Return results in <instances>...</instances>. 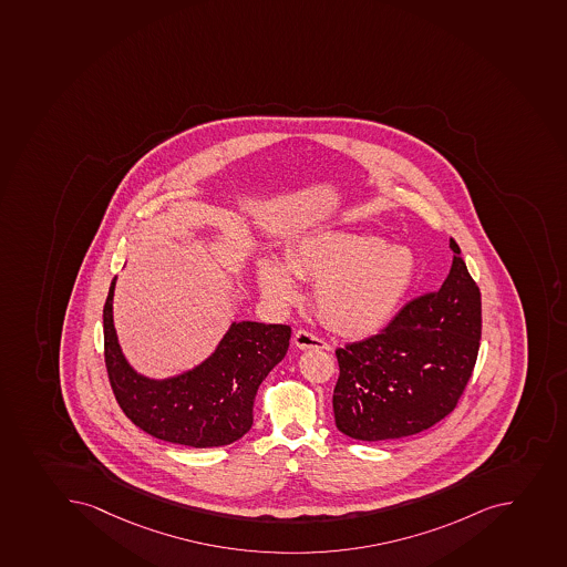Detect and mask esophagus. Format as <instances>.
I'll return each mask as SVG.
<instances>
[{
    "label": "esophagus",
    "mask_w": 567,
    "mask_h": 567,
    "mask_svg": "<svg viewBox=\"0 0 567 567\" xmlns=\"http://www.w3.org/2000/svg\"><path fill=\"white\" fill-rule=\"evenodd\" d=\"M292 340H295V344H297L300 350H329V344L326 340L320 339L317 334H312L311 331H307V329H298Z\"/></svg>",
    "instance_id": "obj_1"
}]
</instances>
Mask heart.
Returning a JSON list of instances; mask_svg holds the SVG:
<instances>
[{
    "label": "heart",
    "mask_w": 567,
    "mask_h": 567,
    "mask_svg": "<svg viewBox=\"0 0 567 567\" xmlns=\"http://www.w3.org/2000/svg\"><path fill=\"white\" fill-rule=\"evenodd\" d=\"M287 265L300 278L315 280L318 315L329 328L350 337H364L386 323L415 269L410 250L384 245L379 236L344 230L302 239L287 256ZM290 271L280 261H261L258 280L265 297L276 303L297 300Z\"/></svg>",
    "instance_id": "1"
}]
</instances>
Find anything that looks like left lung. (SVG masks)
I'll return each instance as SVG.
<instances>
[{
  "mask_svg": "<svg viewBox=\"0 0 567 567\" xmlns=\"http://www.w3.org/2000/svg\"><path fill=\"white\" fill-rule=\"evenodd\" d=\"M440 289L402 306L386 328L337 348L334 424L359 441H393L454 412L476 365L482 292L460 245Z\"/></svg>",
  "mask_w": 567,
  "mask_h": 567,
  "instance_id": "left-lung-1",
  "label": "left lung"
}]
</instances>
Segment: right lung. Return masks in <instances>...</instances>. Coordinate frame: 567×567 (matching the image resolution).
Segmentation results:
<instances>
[{"instance_id":"obj_1","label":"right lung","mask_w":567,"mask_h":567,"mask_svg":"<svg viewBox=\"0 0 567 567\" xmlns=\"http://www.w3.org/2000/svg\"><path fill=\"white\" fill-rule=\"evenodd\" d=\"M113 278L104 303V362L113 395L135 426L174 445H230L252 426L256 392L286 357V323L239 322L203 364L166 381H150L130 368L113 328Z\"/></svg>"}]
</instances>
